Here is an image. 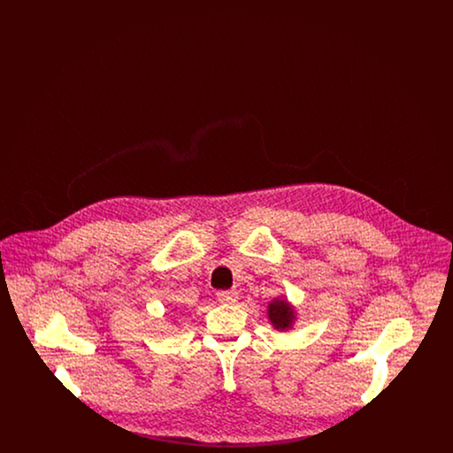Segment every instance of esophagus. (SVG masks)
Returning <instances> with one entry per match:
<instances>
[{
  "instance_id": "34e87169",
  "label": "esophagus",
  "mask_w": 453,
  "mask_h": 453,
  "mask_svg": "<svg viewBox=\"0 0 453 453\" xmlns=\"http://www.w3.org/2000/svg\"><path fill=\"white\" fill-rule=\"evenodd\" d=\"M239 299V296H237L236 290H222V292H219L217 294V301L220 302V303H226V305H229V303H234Z\"/></svg>"
}]
</instances>
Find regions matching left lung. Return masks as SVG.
Wrapping results in <instances>:
<instances>
[{
    "label": "left lung",
    "instance_id": "left-lung-1",
    "mask_svg": "<svg viewBox=\"0 0 453 453\" xmlns=\"http://www.w3.org/2000/svg\"><path fill=\"white\" fill-rule=\"evenodd\" d=\"M266 318L273 329L287 333L297 321V309L287 297H275L266 307Z\"/></svg>",
    "mask_w": 453,
    "mask_h": 453
}]
</instances>
